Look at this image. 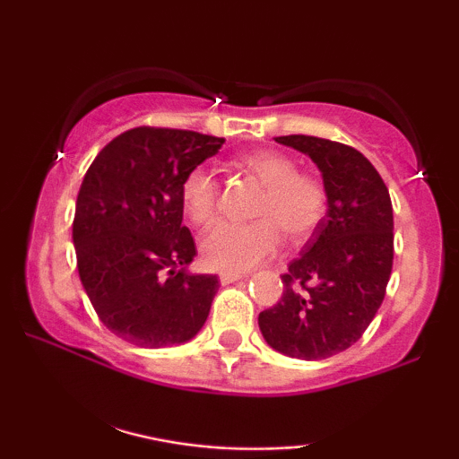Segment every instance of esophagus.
Here are the masks:
<instances>
[{"label": "esophagus", "instance_id": "34e87169", "mask_svg": "<svg viewBox=\"0 0 459 459\" xmlns=\"http://www.w3.org/2000/svg\"><path fill=\"white\" fill-rule=\"evenodd\" d=\"M242 278H247V273H242V272H221L219 273V280H221L223 286L234 284V281L242 280Z\"/></svg>", "mask_w": 459, "mask_h": 459}]
</instances>
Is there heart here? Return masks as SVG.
Instances as JSON below:
<instances>
[{
  "mask_svg": "<svg viewBox=\"0 0 459 459\" xmlns=\"http://www.w3.org/2000/svg\"><path fill=\"white\" fill-rule=\"evenodd\" d=\"M240 167L259 179L263 192L255 204L256 221H221L206 231L200 253L209 267L247 272L273 255L281 242V230L294 242L313 234L325 215L328 194L313 175L299 173L290 156L275 150H256L240 159ZM181 204L198 225L217 217L219 186L209 169L196 167L181 184Z\"/></svg>",
  "mask_w": 459,
  "mask_h": 459,
  "instance_id": "b5f03b06",
  "label": "heart"
}]
</instances>
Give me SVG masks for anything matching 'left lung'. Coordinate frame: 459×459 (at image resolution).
Here are the masks:
<instances>
[{"label": "left lung", "instance_id": "obj_1", "mask_svg": "<svg viewBox=\"0 0 459 459\" xmlns=\"http://www.w3.org/2000/svg\"><path fill=\"white\" fill-rule=\"evenodd\" d=\"M275 142L316 162L328 211L281 275V300L259 313V328L281 355L328 359L359 341L385 299L393 269L391 196L355 148L313 135Z\"/></svg>", "mask_w": 459, "mask_h": 459}]
</instances>
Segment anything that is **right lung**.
Listing matches in <instances>:
<instances>
[{
    "label": "right lung",
    "mask_w": 459,
    "mask_h": 459,
    "mask_svg": "<svg viewBox=\"0 0 459 459\" xmlns=\"http://www.w3.org/2000/svg\"><path fill=\"white\" fill-rule=\"evenodd\" d=\"M223 137L137 127L115 137L87 169L73 244L81 284L98 317L143 349L184 344L209 317L217 275L192 273L194 238L181 184Z\"/></svg>",
    "instance_id": "right-lung-1"
}]
</instances>
